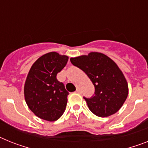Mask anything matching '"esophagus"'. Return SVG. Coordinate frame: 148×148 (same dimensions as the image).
Returning <instances> with one entry per match:
<instances>
[{
	"mask_svg": "<svg viewBox=\"0 0 148 148\" xmlns=\"http://www.w3.org/2000/svg\"><path fill=\"white\" fill-rule=\"evenodd\" d=\"M76 92L78 93V94H81V91H80V89H77Z\"/></svg>",
	"mask_w": 148,
	"mask_h": 148,
	"instance_id": "esophagus-1",
	"label": "esophagus"
}]
</instances>
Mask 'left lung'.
<instances>
[{
  "mask_svg": "<svg viewBox=\"0 0 148 148\" xmlns=\"http://www.w3.org/2000/svg\"><path fill=\"white\" fill-rule=\"evenodd\" d=\"M71 62L85 72L95 86V94L84 98L89 109L100 117L109 116L121 108L129 93L123 73L108 56L91 52L70 59Z\"/></svg>",
  "mask_w": 148,
  "mask_h": 148,
  "instance_id": "left-lung-1",
  "label": "left lung"
}]
</instances>
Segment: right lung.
<instances>
[{
    "instance_id": "right-lung-1",
    "label": "right lung",
    "mask_w": 148,
    "mask_h": 148,
    "mask_svg": "<svg viewBox=\"0 0 148 148\" xmlns=\"http://www.w3.org/2000/svg\"><path fill=\"white\" fill-rule=\"evenodd\" d=\"M68 60L67 56L50 52L38 58L30 68L24 85L25 100L39 118L53 122L65 110L69 93L56 75Z\"/></svg>"
}]
</instances>
